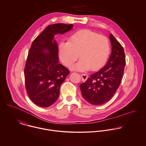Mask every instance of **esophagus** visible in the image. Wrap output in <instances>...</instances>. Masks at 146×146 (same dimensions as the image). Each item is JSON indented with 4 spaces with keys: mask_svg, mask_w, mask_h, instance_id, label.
Wrapping results in <instances>:
<instances>
[{
    "mask_svg": "<svg viewBox=\"0 0 146 146\" xmlns=\"http://www.w3.org/2000/svg\"><path fill=\"white\" fill-rule=\"evenodd\" d=\"M81 78H82V80L83 82H86L87 80V79H88V76L86 74H82L81 75Z\"/></svg>",
    "mask_w": 146,
    "mask_h": 146,
    "instance_id": "esophagus-1",
    "label": "esophagus"
}]
</instances>
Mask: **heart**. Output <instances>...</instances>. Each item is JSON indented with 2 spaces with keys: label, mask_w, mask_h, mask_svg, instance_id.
Listing matches in <instances>:
<instances>
[{
  "label": "heart",
  "mask_w": 146,
  "mask_h": 146,
  "mask_svg": "<svg viewBox=\"0 0 146 146\" xmlns=\"http://www.w3.org/2000/svg\"><path fill=\"white\" fill-rule=\"evenodd\" d=\"M110 51L108 38L88 29L73 33L67 42H62L58 48L59 56L67 67H71L78 59L72 69L84 71L90 68L96 70L106 61Z\"/></svg>",
  "instance_id": "1"
}]
</instances>
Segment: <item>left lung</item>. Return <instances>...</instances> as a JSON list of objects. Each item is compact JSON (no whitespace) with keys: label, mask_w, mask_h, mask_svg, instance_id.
Listing matches in <instances>:
<instances>
[{"label":"left lung","mask_w":146,"mask_h":146,"mask_svg":"<svg viewBox=\"0 0 146 146\" xmlns=\"http://www.w3.org/2000/svg\"><path fill=\"white\" fill-rule=\"evenodd\" d=\"M110 40L112 52L108 63L80 86L83 97L94 105H102L112 98L119 87L124 72L123 48L112 34Z\"/></svg>","instance_id":"1"}]
</instances>
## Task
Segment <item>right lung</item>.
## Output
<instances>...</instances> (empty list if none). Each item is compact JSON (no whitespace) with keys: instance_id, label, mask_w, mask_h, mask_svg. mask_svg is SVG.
<instances>
[{"instance_id":"obj_1","label":"right lung","mask_w":146,"mask_h":146,"mask_svg":"<svg viewBox=\"0 0 146 146\" xmlns=\"http://www.w3.org/2000/svg\"><path fill=\"white\" fill-rule=\"evenodd\" d=\"M73 27L62 23L48 26L33 41L24 68L25 88L30 99L38 106L47 108L58 99L60 87L69 70L59 63L58 48L54 37Z\"/></svg>"}]
</instances>
